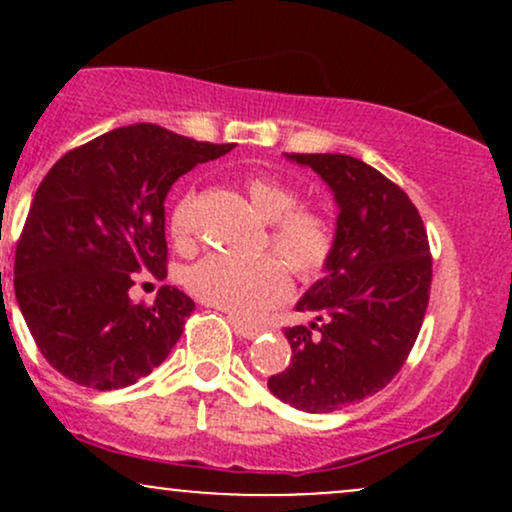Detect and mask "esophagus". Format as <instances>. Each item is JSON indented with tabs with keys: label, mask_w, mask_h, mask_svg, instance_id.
I'll return each mask as SVG.
<instances>
[{
	"label": "esophagus",
	"mask_w": 512,
	"mask_h": 512,
	"mask_svg": "<svg viewBox=\"0 0 512 512\" xmlns=\"http://www.w3.org/2000/svg\"><path fill=\"white\" fill-rule=\"evenodd\" d=\"M231 322H233V327H236L238 337H243V339H255L257 334L262 332V327H260V325H255V322L238 320V317H231Z\"/></svg>",
	"instance_id": "esophagus-1"
}]
</instances>
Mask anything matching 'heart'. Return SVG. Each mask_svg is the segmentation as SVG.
<instances>
[{"label":"heart","instance_id":"1","mask_svg":"<svg viewBox=\"0 0 512 512\" xmlns=\"http://www.w3.org/2000/svg\"><path fill=\"white\" fill-rule=\"evenodd\" d=\"M243 190L257 214L269 221V248L286 262L298 281L310 284L320 279L337 248V231L330 216L313 207H298V190L272 175H248ZM168 236L175 248L182 250L195 243L197 219L192 192H182L170 204ZM286 267L276 257L236 260L214 252L187 269L185 284L202 303L250 320L286 301L291 293Z\"/></svg>","mask_w":512,"mask_h":512}]
</instances>
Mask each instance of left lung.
<instances>
[{"instance_id": "obj_1", "label": "left lung", "mask_w": 512, "mask_h": 512, "mask_svg": "<svg viewBox=\"0 0 512 512\" xmlns=\"http://www.w3.org/2000/svg\"><path fill=\"white\" fill-rule=\"evenodd\" d=\"M310 166L339 204L327 274L298 301L310 327H286L291 363L269 390L291 407L327 414L380 392L419 337L433 260L419 209L380 170L346 154H286Z\"/></svg>"}]
</instances>
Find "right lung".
I'll list each match as a JSON object with an SVG mask.
<instances>
[{"mask_svg": "<svg viewBox=\"0 0 512 512\" xmlns=\"http://www.w3.org/2000/svg\"><path fill=\"white\" fill-rule=\"evenodd\" d=\"M233 144L139 122L67 151L35 192L16 243L14 291L35 346L57 373L93 390L134 385L166 361L195 310L161 286L132 303L134 274L166 276L173 182Z\"/></svg>", "mask_w": 512, "mask_h": 512, "instance_id": "add662e5", "label": "right lung"}]
</instances>
